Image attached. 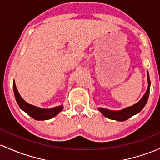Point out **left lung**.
Segmentation results:
<instances>
[{
	"mask_svg": "<svg viewBox=\"0 0 160 160\" xmlns=\"http://www.w3.org/2000/svg\"><path fill=\"white\" fill-rule=\"evenodd\" d=\"M147 82H148V87H147V91H146L144 95L139 102L135 103L133 106L126 107V108H123L122 110H118V111L109 110L104 108H98V109L104 116L109 119H112V120L118 121V122H124V121L128 119L129 118L137 115L143 109V107L147 104V102L149 98L150 89V80L148 71H147Z\"/></svg>",
	"mask_w": 160,
	"mask_h": 160,
	"instance_id": "obj_1",
	"label": "left lung"
}]
</instances>
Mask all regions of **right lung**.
<instances>
[{
    "label": "right lung",
    "mask_w": 160,
    "mask_h": 160,
    "mask_svg": "<svg viewBox=\"0 0 160 160\" xmlns=\"http://www.w3.org/2000/svg\"><path fill=\"white\" fill-rule=\"evenodd\" d=\"M13 87L16 100H17L18 106H20V108L22 111L25 112L26 114H28L29 116L35 120L43 121L51 119L56 116L59 112L63 110V108H64L63 106H58L51 108H39V107L29 104L21 97L18 90H17V87H16L14 80L13 82Z\"/></svg>",
    "instance_id": "right-lung-1"
}]
</instances>
